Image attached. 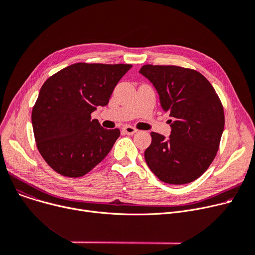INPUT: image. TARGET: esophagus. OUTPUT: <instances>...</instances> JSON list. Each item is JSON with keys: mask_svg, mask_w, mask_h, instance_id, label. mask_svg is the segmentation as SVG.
<instances>
[{"mask_svg": "<svg viewBox=\"0 0 255 255\" xmlns=\"http://www.w3.org/2000/svg\"><path fill=\"white\" fill-rule=\"evenodd\" d=\"M123 131L126 133V134H128V135H132V134H134V133H135L137 130H136L135 128L131 127V126H124Z\"/></svg>", "mask_w": 255, "mask_h": 255, "instance_id": "esophagus-1", "label": "esophagus"}]
</instances>
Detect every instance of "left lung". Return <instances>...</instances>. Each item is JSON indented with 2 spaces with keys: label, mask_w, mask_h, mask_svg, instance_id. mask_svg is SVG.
Returning a JSON list of instances; mask_svg holds the SVG:
<instances>
[{
  "label": "left lung",
  "mask_w": 255,
  "mask_h": 255,
  "mask_svg": "<svg viewBox=\"0 0 255 255\" xmlns=\"http://www.w3.org/2000/svg\"><path fill=\"white\" fill-rule=\"evenodd\" d=\"M139 73L152 83L162 110L171 118L168 137L151 132L145 162L160 181L191 183L208 169L219 149L224 129L221 101L209 80L195 70L144 65Z\"/></svg>",
  "instance_id": "1"
}]
</instances>
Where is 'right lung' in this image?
I'll list each match as a JSON object with an SVG mask.
<instances>
[{
    "instance_id": "1",
    "label": "right lung",
    "mask_w": 255,
    "mask_h": 255,
    "mask_svg": "<svg viewBox=\"0 0 255 255\" xmlns=\"http://www.w3.org/2000/svg\"><path fill=\"white\" fill-rule=\"evenodd\" d=\"M131 67L77 63L43 84L32 124L37 148L53 170L65 177H83L110 153L120 130L103 128L98 120H91V114L107 105Z\"/></svg>"
}]
</instances>
